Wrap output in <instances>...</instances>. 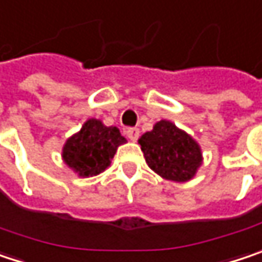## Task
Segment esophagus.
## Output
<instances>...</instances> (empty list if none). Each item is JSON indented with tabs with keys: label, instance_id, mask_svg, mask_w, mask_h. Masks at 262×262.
<instances>
[{
	"label": "esophagus",
	"instance_id": "1",
	"mask_svg": "<svg viewBox=\"0 0 262 262\" xmlns=\"http://www.w3.org/2000/svg\"><path fill=\"white\" fill-rule=\"evenodd\" d=\"M126 136H128L129 140L136 141L139 139V136H140V129L139 128H128L126 129Z\"/></svg>",
	"mask_w": 262,
	"mask_h": 262
}]
</instances>
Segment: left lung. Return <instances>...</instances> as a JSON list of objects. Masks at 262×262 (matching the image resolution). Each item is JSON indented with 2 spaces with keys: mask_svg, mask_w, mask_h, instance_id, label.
<instances>
[{
  "mask_svg": "<svg viewBox=\"0 0 262 262\" xmlns=\"http://www.w3.org/2000/svg\"><path fill=\"white\" fill-rule=\"evenodd\" d=\"M149 167L161 178L186 182L201 164L200 146L174 123L159 121L139 140Z\"/></svg>",
  "mask_w": 262,
  "mask_h": 262,
  "instance_id": "1",
  "label": "left lung"
}]
</instances>
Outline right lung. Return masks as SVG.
I'll return each mask as SVG.
<instances>
[{
  "label": "right lung",
  "instance_id": "1",
  "mask_svg": "<svg viewBox=\"0 0 262 262\" xmlns=\"http://www.w3.org/2000/svg\"><path fill=\"white\" fill-rule=\"evenodd\" d=\"M125 143L116 126H104L97 119H89L82 129L68 139L62 158L80 176H95L110 165L118 146Z\"/></svg>",
  "mask_w": 262,
  "mask_h": 262
}]
</instances>
